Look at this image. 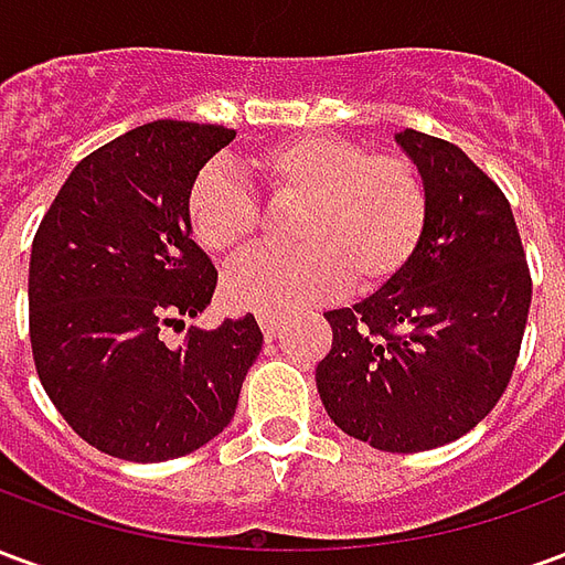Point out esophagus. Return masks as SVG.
I'll list each match as a JSON object with an SVG mask.
<instances>
[{
  "label": "esophagus",
  "mask_w": 565,
  "mask_h": 565,
  "mask_svg": "<svg viewBox=\"0 0 565 565\" xmlns=\"http://www.w3.org/2000/svg\"><path fill=\"white\" fill-rule=\"evenodd\" d=\"M259 330H263L266 339H275V335L281 332V323H278L275 318H266V315H263V318H259Z\"/></svg>",
  "instance_id": "34e87169"
}]
</instances>
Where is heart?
I'll return each instance as SVG.
<instances>
[{"label":"heart","mask_w":565,"mask_h":565,"mask_svg":"<svg viewBox=\"0 0 565 565\" xmlns=\"http://www.w3.org/2000/svg\"><path fill=\"white\" fill-rule=\"evenodd\" d=\"M247 169L271 205L299 209L290 233L302 247L257 254L226 271L223 296L233 308L287 318L332 299L344 281L372 294L412 263L424 238L426 186L403 153L315 132L271 141ZM184 211L190 233L211 257H238L263 233L254 193L217 169L193 178Z\"/></svg>","instance_id":"heart-1"}]
</instances>
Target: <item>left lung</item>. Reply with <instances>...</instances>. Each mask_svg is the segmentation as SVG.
Wrapping results in <instances>:
<instances>
[{
	"instance_id": "1",
	"label": "left lung",
	"mask_w": 565,
	"mask_h": 565,
	"mask_svg": "<svg viewBox=\"0 0 565 565\" xmlns=\"http://www.w3.org/2000/svg\"><path fill=\"white\" fill-rule=\"evenodd\" d=\"M396 141L424 178V238L379 294L323 315L332 348L315 381L348 436L415 454L493 412L521 356L533 278L497 181L445 139L403 129Z\"/></svg>"
}]
</instances>
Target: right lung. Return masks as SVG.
Listing matches in <instances>:
<instances>
[{"label": "right lung", "mask_w": 565, "mask_h": 565, "mask_svg": "<svg viewBox=\"0 0 565 565\" xmlns=\"http://www.w3.org/2000/svg\"><path fill=\"white\" fill-rule=\"evenodd\" d=\"M235 139L153 120L72 169L32 238L30 344L44 393L87 445L132 462L184 457L230 424L263 332L254 315L186 330L217 269L190 238L186 190Z\"/></svg>", "instance_id": "add662e5"}]
</instances>
